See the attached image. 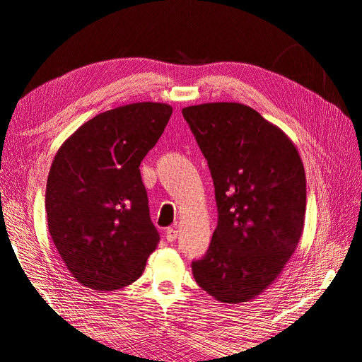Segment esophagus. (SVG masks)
I'll use <instances>...</instances> for the list:
<instances>
[{
  "label": "esophagus",
  "instance_id": "obj_1",
  "mask_svg": "<svg viewBox=\"0 0 362 362\" xmlns=\"http://www.w3.org/2000/svg\"><path fill=\"white\" fill-rule=\"evenodd\" d=\"M177 235H178V231H177V228H168L166 229V240L168 242H175V240H177Z\"/></svg>",
  "mask_w": 362,
  "mask_h": 362
}]
</instances>
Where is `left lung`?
I'll return each mask as SVG.
<instances>
[{
	"mask_svg": "<svg viewBox=\"0 0 362 362\" xmlns=\"http://www.w3.org/2000/svg\"><path fill=\"white\" fill-rule=\"evenodd\" d=\"M214 182L217 228L194 281L240 305L276 281L303 233L306 180L291 139L254 108L206 103L182 108Z\"/></svg>",
	"mask_w": 362,
	"mask_h": 362,
	"instance_id": "obj_1",
	"label": "left lung"
}]
</instances>
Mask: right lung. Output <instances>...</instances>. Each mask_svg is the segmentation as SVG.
<instances>
[{"mask_svg": "<svg viewBox=\"0 0 362 362\" xmlns=\"http://www.w3.org/2000/svg\"><path fill=\"white\" fill-rule=\"evenodd\" d=\"M172 115L134 103L96 115L59 148L45 194L56 249L81 286L113 291L140 278L160 235L149 217L140 163Z\"/></svg>", "mask_w": 362, "mask_h": 362, "instance_id": "right-lung-1", "label": "right lung"}]
</instances>
